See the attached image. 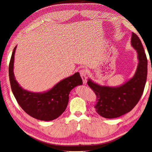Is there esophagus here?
I'll list each match as a JSON object with an SVG mask.
<instances>
[{"mask_svg":"<svg viewBox=\"0 0 152 152\" xmlns=\"http://www.w3.org/2000/svg\"><path fill=\"white\" fill-rule=\"evenodd\" d=\"M80 74L81 78L83 80V83L85 85L86 83V79H87V71L85 69H83L80 71Z\"/></svg>","mask_w":152,"mask_h":152,"instance_id":"1","label":"esophagus"}]
</instances>
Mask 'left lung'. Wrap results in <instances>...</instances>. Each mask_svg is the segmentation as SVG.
I'll return each mask as SVG.
<instances>
[{
	"label": "left lung",
	"mask_w": 152,
	"mask_h": 152,
	"mask_svg": "<svg viewBox=\"0 0 152 152\" xmlns=\"http://www.w3.org/2000/svg\"><path fill=\"white\" fill-rule=\"evenodd\" d=\"M131 42L139 60L135 73L131 79L116 86L101 85L91 78L87 82L97 97L95 111L105 118H115L129 112L143 93L148 74V59L140 39L133 32Z\"/></svg>",
	"instance_id": "8db88e82"
}]
</instances>
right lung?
Instances as JSON below:
<instances>
[{
    "label": "right lung",
    "mask_w": 152,
    "mask_h": 152,
    "mask_svg": "<svg viewBox=\"0 0 152 152\" xmlns=\"http://www.w3.org/2000/svg\"><path fill=\"white\" fill-rule=\"evenodd\" d=\"M17 46L12 53L9 66V80L13 95L20 107L30 116L43 121H50L58 118L66 110L70 91L83 85L79 72L59 81L51 88L44 92H32L23 89L14 75V59Z\"/></svg>",
    "instance_id": "right-lung-1"
}]
</instances>
